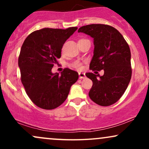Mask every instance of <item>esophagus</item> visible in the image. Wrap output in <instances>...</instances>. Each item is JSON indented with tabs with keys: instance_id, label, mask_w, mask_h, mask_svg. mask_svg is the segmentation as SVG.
Returning a JSON list of instances; mask_svg holds the SVG:
<instances>
[{
	"instance_id": "esophagus-1",
	"label": "esophagus",
	"mask_w": 149,
	"mask_h": 149,
	"mask_svg": "<svg viewBox=\"0 0 149 149\" xmlns=\"http://www.w3.org/2000/svg\"><path fill=\"white\" fill-rule=\"evenodd\" d=\"M78 74H79V78L80 79H83V78H85V74L84 73H78Z\"/></svg>"
}]
</instances>
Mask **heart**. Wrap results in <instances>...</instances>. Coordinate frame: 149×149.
<instances>
[{
  "label": "heart",
  "mask_w": 149,
  "mask_h": 149,
  "mask_svg": "<svg viewBox=\"0 0 149 149\" xmlns=\"http://www.w3.org/2000/svg\"><path fill=\"white\" fill-rule=\"evenodd\" d=\"M71 66H72L73 68H76L77 69H80L82 68V64L78 61H74V62L71 64Z\"/></svg>",
  "instance_id": "heart-1"
}]
</instances>
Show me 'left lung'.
<instances>
[{
	"label": "left lung",
	"instance_id": "8db88e82",
	"mask_svg": "<svg viewBox=\"0 0 149 149\" xmlns=\"http://www.w3.org/2000/svg\"><path fill=\"white\" fill-rule=\"evenodd\" d=\"M78 31L94 39L95 48L90 69L104 71L102 76L93 73H85L93 83L89 97L102 107L112 105L123 96L131 79L129 45L118 31L109 25L83 26Z\"/></svg>",
	"mask_w": 149,
	"mask_h": 149
}]
</instances>
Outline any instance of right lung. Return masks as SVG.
I'll list each match as a JSON object with an SVG mask.
<instances>
[{
  "label": "right lung",
  "mask_w": 149,
  "mask_h": 149,
  "mask_svg": "<svg viewBox=\"0 0 149 149\" xmlns=\"http://www.w3.org/2000/svg\"><path fill=\"white\" fill-rule=\"evenodd\" d=\"M77 29L45 28L32 32L25 39L18 65L25 91L37 107L47 110L59 107L78 80V73L67 68L60 75L52 72L61 57L63 45Z\"/></svg>",
  "instance_id": "add662e5"
}]
</instances>
